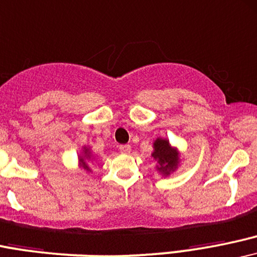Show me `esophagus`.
I'll return each instance as SVG.
<instances>
[{"label": "esophagus", "mask_w": 257, "mask_h": 257, "mask_svg": "<svg viewBox=\"0 0 257 257\" xmlns=\"http://www.w3.org/2000/svg\"><path fill=\"white\" fill-rule=\"evenodd\" d=\"M120 152L123 153V154H128L131 152V146L130 144H122V146H120Z\"/></svg>", "instance_id": "esophagus-1"}]
</instances>
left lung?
I'll use <instances>...</instances> for the list:
<instances>
[{
	"label": "left lung",
	"mask_w": 257,
	"mask_h": 257,
	"mask_svg": "<svg viewBox=\"0 0 257 257\" xmlns=\"http://www.w3.org/2000/svg\"><path fill=\"white\" fill-rule=\"evenodd\" d=\"M154 151L152 153L153 159L157 161V171L164 177H167L177 170L180 165V152L170 144L166 138H157L153 143Z\"/></svg>",
	"instance_id": "1"
}]
</instances>
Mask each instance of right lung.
<instances>
[{"mask_svg":"<svg viewBox=\"0 0 257 257\" xmlns=\"http://www.w3.org/2000/svg\"><path fill=\"white\" fill-rule=\"evenodd\" d=\"M91 159H93V154H92L91 149L88 147H82V152L81 154L79 155V166L81 167L82 170H85L86 172H92L90 164L88 163Z\"/></svg>","mask_w":257,"mask_h":257,"instance_id":"obj_1","label":"right lung"}]
</instances>
